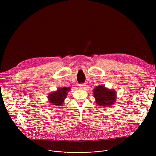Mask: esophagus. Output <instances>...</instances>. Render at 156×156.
<instances>
[{"instance_id": "34e87169", "label": "esophagus", "mask_w": 156, "mask_h": 156, "mask_svg": "<svg viewBox=\"0 0 156 156\" xmlns=\"http://www.w3.org/2000/svg\"><path fill=\"white\" fill-rule=\"evenodd\" d=\"M85 86H86V85L83 84H81L78 85V87L80 89H84L85 87Z\"/></svg>"}]
</instances>
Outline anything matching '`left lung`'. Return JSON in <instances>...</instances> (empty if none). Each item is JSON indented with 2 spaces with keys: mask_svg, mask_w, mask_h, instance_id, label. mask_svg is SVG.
<instances>
[{
  "mask_svg": "<svg viewBox=\"0 0 156 156\" xmlns=\"http://www.w3.org/2000/svg\"><path fill=\"white\" fill-rule=\"evenodd\" d=\"M93 95L98 105L106 107L114 105L117 99L115 90L105 87L102 84L99 85L94 89Z\"/></svg>",
  "mask_w": 156,
  "mask_h": 156,
  "instance_id": "left-lung-1",
  "label": "left lung"
}]
</instances>
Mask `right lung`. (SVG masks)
<instances>
[{
	"mask_svg": "<svg viewBox=\"0 0 156 156\" xmlns=\"http://www.w3.org/2000/svg\"><path fill=\"white\" fill-rule=\"evenodd\" d=\"M70 90L71 88L70 87H60L57 88L56 91L48 94V99L49 102V103L55 106H62V104L64 103V100L67 96L68 93Z\"/></svg>",
	"mask_w": 156,
	"mask_h": 156,
	"instance_id": "obj_1",
	"label": "right lung"
}]
</instances>
